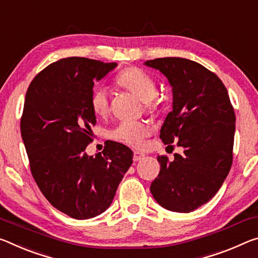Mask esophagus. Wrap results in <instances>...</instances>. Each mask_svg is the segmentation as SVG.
Masks as SVG:
<instances>
[{
	"instance_id": "1",
	"label": "esophagus",
	"mask_w": 258,
	"mask_h": 258,
	"mask_svg": "<svg viewBox=\"0 0 258 258\" xmlns=\"http://www.w3.org/2000/svg\"><path fill=\"white\" fill-rule=\"evenodd\" d=\"M144 157H145V155L142 153H139V151H134V153H133V159L136 162L140 161V159H142Z\"/></svg>"
}]
</instances>
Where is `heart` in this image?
I'll use <instances>...</instances> for the list:
<instances>
[{
  "label": "heart",
  "instance_id": "obj_1",
  "mask_svg": "<svg viewBox=\"0 0 258 258\" xmlns=\"http://www.w3.org/2000/svg\"><path fill=\"white\" fill-rule=\"evenodd\" d=\"M116 83L126 91L132 93L145 102L148 110L158 108V101L155 100L157 85L154 78L139 68L131 67L122 70L117 76ZM91 108L97 117H105L110 111L109 93L105 88H96L91 95ZM151 133V126L146 121H122L114 127L110 137L113 140L133 148H140L144 141Z\"/></svg>",
  "mask_w": 258,
  "mask_h": 258
}]
</instances>
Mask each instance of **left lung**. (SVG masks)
I'll return each mask as SVG.
<instances>
[{
	"mask_svg": "<svg viewBox=\"0 0 258 258\" xmlns=\"http://www.w3.org/2000/svg\"><path fill=\"white\" fill-rule=\"evenodd\" d=\"M145 65L164 75L172 87V111L159 138L183 149L174 159L158 156L161 170L150 191L159 206L190 212L209 202L222 187L233 161L235 113L223 81L194 60L164 57ZM173 147V146H171Z\"/></svg>",
	"mask_w": 258,
	"mask_h": 258,
	"instance_id": "obj_1",
	"label": "left lung"
}]
</instances>
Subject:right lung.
Returning <instances> with one entry per match:
<instances>
[{
    "label": "right lung",
    "mask_w": 258,
    "mask_h": 258,
    "mask_svg": "<svg viewBox=\"0 0 258 258\" xmlns=\"http://www.w3.org/2000/svg\"><path fill=\"white\" fill-rule=\"evenodd\" d=\"M117 67L68 57L36 75L26 92L20 133L31 172L52 207L76 219L101 215L133 163L128 147L109 141L102 153L86 154L96 117L91 108L94 81Z\"/></svg>",
    "instance_id": "1"
}]
</instances>
